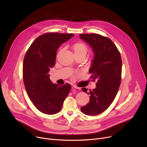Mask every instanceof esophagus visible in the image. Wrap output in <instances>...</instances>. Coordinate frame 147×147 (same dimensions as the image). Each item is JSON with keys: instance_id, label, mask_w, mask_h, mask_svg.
I'll list each match as a JSON object with an SVG mask.
<instances>
[{"instance_id": "esophagus-1", "label": "esophagus", "mask_w": 147, "mask_h": 147, "mask_svg": "<svg viewBox=\"0 0 147 147\" xmlns=\"http://www.w3.org/2000/svg\"><path fill=\"white\" fill-rule=\"evenodd\" d=\"M73 88H75V89H80V88H79V87H78V86H75V85L73 86Z\"/></svg>"}]
</instances>
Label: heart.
Masks as SVG:
<instances>
[{"label": "heart", "instance_id": "obj_1", "mask_svg": "<svg viewBox=\"0 0 147 147\" xmlns=\"http://www.w3.org/2000/svg\"><path fill=\"white\" fill-rule=\"evenodd\" d=\"M71 49L73 51V52L76 57L78 56H84L86 55L88 51V48L86 44L82 42H78L74 43L71 46ZM62 49H61L58 53V55L60 53Z\"/></svg>", "mask_w": 147, "mask_h": 147}]
</instances>
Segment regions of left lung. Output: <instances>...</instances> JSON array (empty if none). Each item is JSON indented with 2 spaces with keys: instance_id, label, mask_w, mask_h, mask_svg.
Here are the masks:
<instances>
[{
  "instance_id": "left-lung-1",
  "label": "left lung",
  "mask_w": 147,
  "mask_h": 147,
  "mask_svg": "<svg viewBox=\"0 0 147 147\" xmlns=\"http://www.w3.org/2000/svg\"><path fill=\"white\" fill-rule=\"evenodd\" d=\"M80 37L94 50L95 58L89 73L92 80L96 82L94 89L88 92V89H82L90 95V101L80 110L86 115H95L105 111L117 95L121 79V58L109 37L96 33L80 34Z\"/></svg>"
}]
</instances>
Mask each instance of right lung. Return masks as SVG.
Here are the masks:
<instances>
[{"instance_id": "right-lung-1", "label": "right lung", "mask_w": 147, "mask_h": 147, "mask_svg": "<svg viewBox=\"0 0 147 147\" xmlns=\"http://www.w3.org/2000/svg\"><path fill=\"white\" fill-rule=\"evenodd\" d=\"M73 36V33H44L36 38L24 56L22 78L25 88L30 99L43 113H58L71 90L68 83L62 86L53 84L48 73L55 64L58 48Z\"/></svg>"}]
</instances>
